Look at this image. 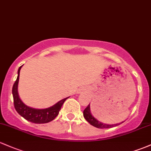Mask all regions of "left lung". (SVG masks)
<instances>
[{
    "mask_svg": "<svg viewBox=\"0 0 151 151\" xmlns=\"http://www.w3.org/2000/svg\"><path fill=\"white\" fill-rule=\"evenodd\" d=\"M83 116H84V118L86 119V121H88L91 125L94 126V127L97 128H101V129H103V128H111V127H114V126L119 125V124H121V123H119V124H104V123L100 122H99L98 120H96V119L92 116L91 114L90 104H88V106L84 109Z\"/></svg>",
    "mask_w": 151,
    "mask_h": 151,
    "instance_id": "left-lung-1",
    "label": "left lung"
}]
</instances>
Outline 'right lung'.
Segmentation results:
<instances>
[{
	"label": "right lung",
	"instance_id": "add662e5",
	"mask_svg": "<svg viewBox=\"0 0 151 151\" xmlns=\"http://www.w3.org/2000/svg\"><path fill=\"white\" fill-rule=\"evenodd\" d=\"M18 70V76L17 81L14 83L12 88L13 97H14V108L17 110V111L22 116H23L27 121H29L31 122L35 123V124H44V123H47L49 122L52 121L55 119V117L59 114V111L62 107L63 103L68 98L64 99L59 102L52 106V107L45 109H37L26 106L25 104L21 101L19 99V94H18V83L19 79V73H20L21 68Z\"/></svg>",
	"mask_w": 151,
	"mask_h": 151
}]
</instances>
